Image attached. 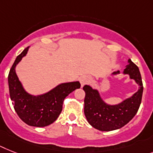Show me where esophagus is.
<instances>
[{
  "instance_id": "esophagus-1",
  "label": "esophagus",
  "mask_w": 153,
  "mask_h": 153,
  "mask_svg": "<svg viewBox=\"0 0 153 153\" xmlns=\"http://www.w3.org/2000/svg\"><path fill=\"white\" fill-rule=\"evenodd\" d=\"M88 81H89V77L87 76H82V77H80V79H79V83H80L81 87H83L84 84H87Z\"/></svg>"
}]
</instances>
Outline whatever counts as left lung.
I'll use <instances>...</instances> for the list:
<instances>
[{
  "mask_svg": "<svg viewBox=\"0 0 153 153\" xmlns=\"http://www.w3.org/2000/svg\"><path fill=\"white\" fill-rule=\"evenodd\" d=\"M128 63L123 74L129 75L130 79H134L139 88L136 93L123 102L116 105L108 104L102 99L97 89L89 85L83 88L85 91L84 114L88 123L95 129L102 131L120 129L133 119L139 108L143 93L142 76L138 67L131 59H128ZM119 74V70H117L111 75Z\"/></svg>",
  "mask_w": 153,
  "mask_h": 153,
  "instance_id": "1",
  "label": "left lung"
}]
</instances>
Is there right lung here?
Here are the masks:
<instances>
[{
    "mask_svg": "<svg viewBox=\"0 0 153 153\" xmlns=\"http://www.w3.org/2000/svg\"><path fill=\"white\" fill-rule=\"evenodd\" d=\"M29 48L18 55L10 69L7 78L10 98L16 113L24 123L33 127H46L56 120L62 110L65 97L80 88V84L79 81L62 83L45 94H30L24 89L16 73V65L26 56Z\"/></svg>",
    "mask_w": 153,
    "mask_h": 153,
    "instance_id": "add662e5",
    "label": "right lung"
}]
</instances>
